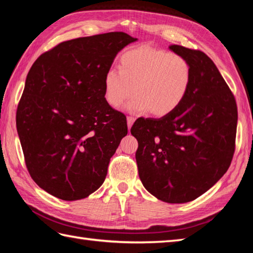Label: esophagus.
I'll return each mask as SVG.
<instances>
[{
  "label": "esophagus",
  "instance_id": "esophagus-1",
  "mask_svg": "<svg viewBox=\"0 0 253 253\" xmlns=\"http://www.w3.org/2000/svg\"><path fill=\"white\" fill-rule=\"evenodd\" d=\"M133 122H135V117H132V116H128V117H127V125H128V129H130L131 126H132V124H133Z\"/></svg>",
  "mask_w": 253,
  "mask_h": 253
}]
</instances>
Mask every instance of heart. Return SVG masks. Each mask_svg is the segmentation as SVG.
<instances>
[{
  "mask_svg": "<svg viewBox=\"0 0 253 253\" xmlns=\"http://www.w3.org/2000/svg\"><path fill=\"white\" fill-rule=\"evenodd\" d=\"M190 64L184 56L166 50L140 46L123 53L120 71L110 69L104 76V95L109 104H127L132 113L150 111L163 117L184 101L191 84Z\"/></svg>",
  "mask_w": 253,
  "mask_h": 253,
  "instance_id": "heart-1",
  "label": "heart"
}]
</instances>
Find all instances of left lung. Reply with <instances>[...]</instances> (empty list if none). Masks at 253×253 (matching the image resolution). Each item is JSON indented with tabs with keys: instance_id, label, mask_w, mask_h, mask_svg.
<instances>
[{
	"instance_id": "8db88e82",
	"label": "left lung",
	"mask_w": 253,
	"mask_h": 253,
	"mask_svg": "<svg viewBox=\"0 0 253 253\" xmlns=\"http://www.w3.org/2000/svg\"><path fill=\"white\" fill-rule=\"evenodd\" d=\"M189 62L188 93L170 114L139 117L130 129L144 188L168 203L195 200L226 173L235 152L238 112L235 96L206 53L171 44Z\"/></svg>"
}]
</instances>
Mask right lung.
<instances>
[{"mask_svg": "<svg viewBox=\"0 0 253 253\" xmlns=\"http://www.w3.org/2000/svg\"><path fill=\"white\" fill-rule=\"evenodd\" d=\"M137 39L107 32L61 42L27 75L16 126L31 178L50 195L80 200L99 189L128 132L125 114L104 98L116 54Z\"/></svg>", "mask_w": 253, "mask_h": 253, "instance_id": "right-lung-1", "label": "right lung"}]
</instances>
